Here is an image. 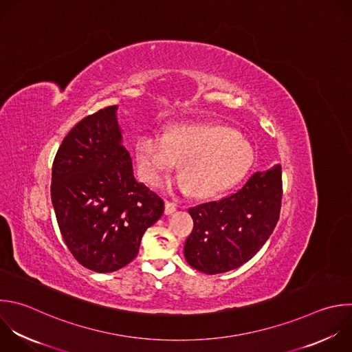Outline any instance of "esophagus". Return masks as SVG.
Segmentation results:
<instances>
[{
	"mask_svg": "<svg viewBox=\"0 0 352 352\" xmlns=\"http://www.w3.org/2000/svg\"><path fill=\"white\" fill-rule=\"evenodd\" d=\"M175 210H177L175 203H173V201L167 200V201H166V204H164V212L168 215V214H173Z\"/></svg>",
	"mask_w": 352,
	"mask_h": 352,
	"instance_id": "esophagus-1",
	"label": "esophagus"
}]
</instances>
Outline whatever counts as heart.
Wrapping results in <instances>:
<instances>
[{
    "mask_svg": "<svg viewBox=\"0 0 352 352\" xmlns=\"http://www.w3.org/2000/svg\"><path fill=\"white\" fill-rule=\"evenodd\" d=\"M138 167L148 184L160 182L181 160L178 186L197 196H212L238 182L253 160L250 145L229 129L188 123L166 135L146 133L135 145Z\"/></svg>",
    "mask_w": 352,
    "mask_h": 352,
    "instance_id": "b5f03b06",
    "label": "heart"
}]
</instances>
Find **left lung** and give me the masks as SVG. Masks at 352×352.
<instances>
[{"label":"left lung","mask_w":352,"mask_h":352,"mask_svg":"<svg viewBox=\"0 0 352 352\" xmlns=\"http://www.w3.org/2000/svg\"><path fill=\"white\" fill-rule=\"evenodd\" d=\"M282 167L254 173L235 193L188 208L193 230L185 242L188 264L215 275L252 260L274 232L282 206Z\"/></svg>","instance_id":"8db88e82"}]
</instances>
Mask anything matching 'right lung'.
I'll use <instances>...</instances> for the list:
<instances>
[{
	"instance_id": "1",
	"label": "right lung",
	"mask_w": 352,
	"mask_h": 352,
	"mask_svg": "<svg viewBox=\"0 0 352 352\" xmlns=\"http://www.w3.org/2000/svg\"><path fill=\"white\" fill-rule=\"evenodd\" d=\"M107 106L78 122L52 164L51 199L73 257L95 272H113L138 254L142 235L164 211L163 199L137 182Z\"/></svg>"
}]
</instances>
